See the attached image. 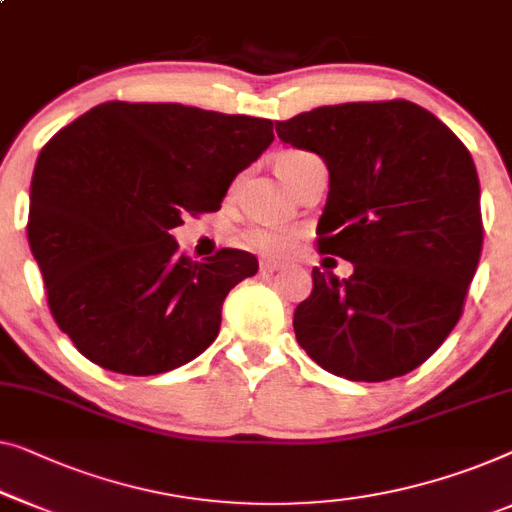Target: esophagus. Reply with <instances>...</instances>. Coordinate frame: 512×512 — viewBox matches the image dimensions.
Segmentation results:
<instances>
[{"label":"esophagus","mask_w":512,"mask_h":512,"mask_svg":"<svg viewBox=\"0 0 512 512\" xmlns=\"http://www.w3.org/2000/svg\"><path fill=\"white\" fill-rule=\"evenodd\" d=\"M281 270V263H277V261H261V272L263 274H274V272H279Z\"/></svg>","instance_id":"esophagus-1"}]
</instances>
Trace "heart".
Wrapping results in <instances>:
<instances>
[{"label":"heart","mask_w":512,"mask_h":512,"mask_svg":"<svg viewBox=\"0 0 512 512\" xmlns=\"http://www.w3.org/2000/svg\"><path fill=\"white\" fill-rule=\"evenodd\" d=\"M311 159H316V154H311L307 150H284L277 154V159H274V168H277L281 180L286 182L295 170H300ZM293 238V231L272 226H258L244 233V242L265 256H284L286 251L293 247Z\"/></svg>","instance_id":"1"}]
</instances>
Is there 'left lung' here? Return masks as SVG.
<instances>
[{
    "label": "left lung",
    "mask_w": 512,
    "mask_h": 512,
    "mask_svg": "<svg viewBox=\"0 0 512 512\" xmlns=\"http://www.w3.org/2000/svg\"><path fill=\"white\" fill-rule=\"evenodd\" d=\"M277 136L328 166L318 254L353 263L348 279L311 272L314 291L293 316L298 344L348 381L413 372L453 332L483 251L469 150L404 99L309 110L277 122Z\"/></svg>",
    "instance_id": "1"
}]
</instances>
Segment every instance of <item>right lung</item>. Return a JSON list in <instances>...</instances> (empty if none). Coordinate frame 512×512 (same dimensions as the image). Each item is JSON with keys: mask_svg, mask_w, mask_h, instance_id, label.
Listing matches in <instances>:
<instances>
[{"mask_svg": "<svg viewBox=\"0 0 512 512\" xmlns=\"http://www.w3.org/2000/svg\"><path fill=\"white\" fill-rule=\"evenodd\" d=\"M272 122L182 103L106 101L43 145L27 240L50 314L94 365L152 376L198 358L221 305L258 261L219 249L196 263L173 240L184 214L217 212Z\"/></svg>", "mask_w": 512, "mask_h": 512, "instance_id": "add662e5", "label": "right lung"}]
</instances>
